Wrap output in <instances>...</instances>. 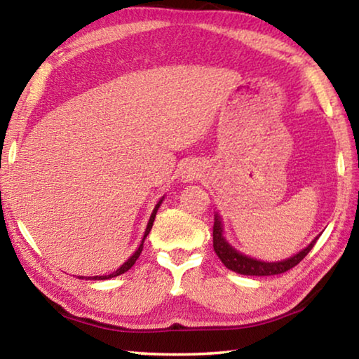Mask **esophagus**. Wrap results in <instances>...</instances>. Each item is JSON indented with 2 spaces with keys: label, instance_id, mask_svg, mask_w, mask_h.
Segmentation results:
<instances>
[{
  "label": "esophagus",
  "instance_id": "34e87169",
  "mask_svg": "<svg viewBox=\"0 0 359 359\" xmlns=\"http://www.w3.org/2000/svg\"><path fill=\"white\" fill-rule=\"evenodd\" d=\"M199 171H201V169H199V165H196V163L194 161L187 163L184 171H182V180H184L185 184H191V182L199 179V175H201Z\"/></svg>",
  "mask_w": 359,
  "mask_h": 359
}]
</instances>
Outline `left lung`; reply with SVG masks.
Returning a JSON list of instances; mask_svg holds the SVG:
<instances>
[{
	"instance_id": "left-lung-1",
	"label": "left lung",
	"mask_w": 359,
	"mask_h": 359,
	"mask_svg": "<svg viewBox=\"0 0 359 359\" xmlns=\"http://www.w3.org/2000/svg\"><path fill=\"white\" fill-rule=\"evenodd\" d=\"M214 250L217 257L222 259V263L228 267V269L238 272L242 276H276V274H283V272L290 271L291 267L299 264L301 261L307 257V253L312 250L317 239H313L311 244H309L304 250L296 253L294 257L288 259L277 261V263H266V261H259L250 257H245V255L239 253L236 248L231 247L226 239L223 238V224L218 214L215 215L214 222Z\"/></svg>"
}]
</instances>
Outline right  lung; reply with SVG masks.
Masks as SVG:
<instances>
[{
  "label": "right lung",
  "instance_id": "1",
  "mask_svg": "<svg viewBox=\"0 0 359 359\" xmlns=\"http://www.w3.org/2000/svg\"><path fill=\"white\" fill-rule=\"evenodd\" d=\"M161 201H163V198L160 199V201H158V204L155 205V209H154V212H151V215H150V220H149V224H147V228H145V233H144V239H142V242H141V245H139V248L137 250L133 253V257H130L128 259H126V263H123L121 264L117 271H114L112 274H109V276H95V277H79V278H87V280H107V278H112V277H117V276H121V274H125L126 271L128 269H131L133 267V264L136 263V259L139 258V255H141V252H142V248H144V241H145V238H147V234L150 233V229H151V226H154V220H155V215H156V210H158V208H160V204H161Z\"/></svg>",
  "mask_w": 359,
  "mask_h": 359
}]
</instances>
